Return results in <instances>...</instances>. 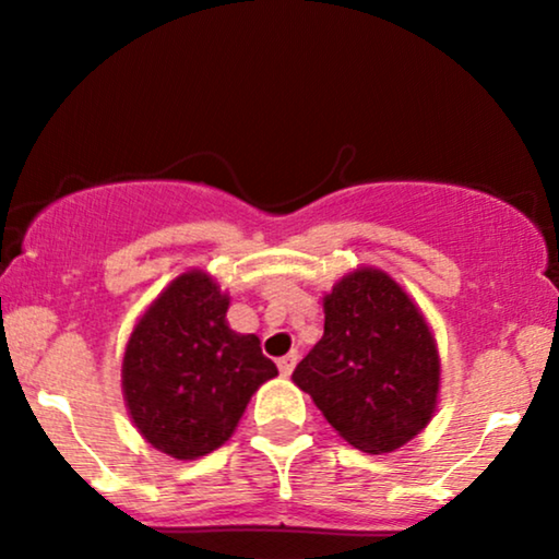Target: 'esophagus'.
Masks as SVG:
<instances>
[{
  "instance_id": "34e87169",
  "label": "esophagus",
  "mask_w": 559,
  "mask_h": 559,
  "mask_svg": "<svg viewBox=\"0 0 559 559\" xmlns=\"http://www.w3.org/2000/svg\"><path fill=\"white\" fill-rule=\"evenodd\" d=\"M277 366H280L282 377H289V373H293L295 366H297V350H293V354H287V356H282Z\"/></svg>"
}]
</instances>
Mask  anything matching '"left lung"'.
Wrapping results in <instances>:
<instances>
[{
	"label": "left lung",
	"instance_id": "obj_1",
	"mask_svg": "<svg viewBox=\"0 0 559 559\" xmlns=\"http://www.w3.org/2000/svg\"><path fill=\"white\" fill-rule=\"evenodd\" d=\"M323 338L293 381L348 445L394 453L430 425L440 394L432 328L400 282L379 266L343 274L323 295Z\"/></svg>",
	"mask_w": 559,
	"mask_h": 559
}]
</instances>
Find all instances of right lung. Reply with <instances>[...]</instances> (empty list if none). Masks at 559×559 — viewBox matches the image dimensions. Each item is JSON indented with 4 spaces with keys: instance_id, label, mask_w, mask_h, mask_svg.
<instances>
[{
    "instance_id": "1",
    "label": "right lung",
    "mask_w": 559,
    "mask_h": 559,
    "mask_svg": "<svg viewBox=\"0 0 559 559\" xmlns=\"http://www.w3.org/2000/svg\"><path fill=\"white\" fill-rule=\"evenodd\" d=\"M231 297L203 270L175 277L129 333L121 392L136 432L159 453L195 461L231 438L251 394L277 377L254 333H236Z\"/></svg>"
}]
</instances>
